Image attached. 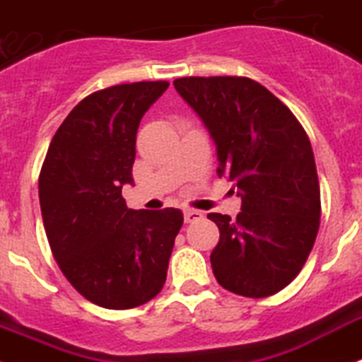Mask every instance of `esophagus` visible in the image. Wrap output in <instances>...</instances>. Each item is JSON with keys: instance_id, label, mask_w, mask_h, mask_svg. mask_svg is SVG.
Segmentation results:
<instances>
[{"instance_id": "esophagus-1", "label": "esophagus", "mask_w": 362, "mask_h": 362, "mask_svg": "<svg viewBox=\"0 0 362 362\" xmlns=\"http://www.w3.org/2000/svg\"><path fill=\"white\" fill-rule=\"evenodd\" d=\"M183 214H185V221H187V223H194V221H197V219L203 218L202 212L194 211V209H187Z\"/></svg>"}]
</instances>
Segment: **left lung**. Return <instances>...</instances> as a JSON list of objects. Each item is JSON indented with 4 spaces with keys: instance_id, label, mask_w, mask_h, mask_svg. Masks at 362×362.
<instances>
[{
    "instance_id": "8db88e82",
    "label": "left lung",
    "mask_w": 362,
    "mask_h": 362,
    "mask_svg": "<svg viewBox=\"0 0 362 362\" xmlns=\"http://www.w3.org/2000/svg\"><path fill=\"white\" fill-rule=\"evenodd\" d=\"M177 93L218 148V175L242 197L236 219L211 212L221 287L249 298L282 291L304 267L320 225V187L308 134L269 89L245 76H185Z\"/></svg>"
}]
</instances>
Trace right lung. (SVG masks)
<instances>
[{
  "mask_svg": "<svg viewBox=\"0 0 362 362\" xmlns=\"http://www.w3.org/2000/svg\"><path fill=\"white\" fill-rule=\"evenodd\" d=\"M168 82L111 86L80 100L49 144L38 179L52 256L80 295L107 310L146 304L166 282L179 209L134 211L135 139L148 107Z\"/></svg>",
  "mask_w": 362,
  "mask_h": 362,
  "instance_id": "add662e5",
  "label": "right lung"
}]
</instances>
